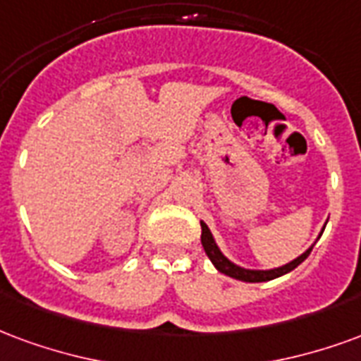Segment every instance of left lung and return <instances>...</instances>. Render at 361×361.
Returning <instances> with one entry per match:
<instances>
[{"instance_id": "left-lung-1", "label": "left lung", "mask_w": 361, "mask_h": 361, "mask_svg": "<svg viewBox=\"0 0 361 361\" xmlns=\"http://www.w3.org/2000/svg\"><path fill=\"white\" fill-rule=\"evenodd\" d=\"M200 225H202V246L206 250L207 257L212 259V264L215 265V269L221 271L223 275H227V277H233L236 281H244V283H265V281H271V279H277L281 275H285V273H290L292 269H296L307 256H310V252L314 246H310V248L298 256L296 259H292L290 264L283 265V267H275V269H244L240 265L233 264L228 257L223 256V252L219 250V246L215 244V238H213L212 231L207 227L204 221H200Z\"/></svg>"}]
</instances>
